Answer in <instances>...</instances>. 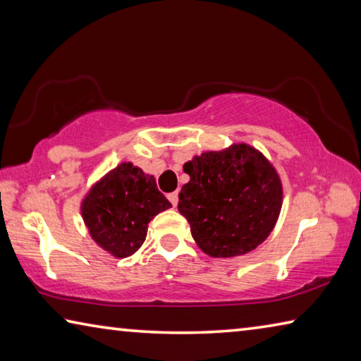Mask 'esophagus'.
<instances>
[{
  "instance_id": "34e87169",
  "label": "esophagus",
  "mask_w": 361,
  "mask_h": 361,
  "mask_svg": "<svg viewBox=\"0 0 361 361\" xmlns=\"http://www.w3.org/2000/svg\"><path fill=\"white\" fill-rule=\"evenodd\" d=\"M167 197H169V200H170V202H172V205L175 207L176 204H178V192H170L169 195H167Z\"/></svg>"
}]
</instances>
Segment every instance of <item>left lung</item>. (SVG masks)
Returning <instances> with one entry per match:
<instances>
[{"label": "left lung", "mask_w": 361, "mask_h": 361, "mask_svg": "<svg viewBox=\"0 0 361 361\" xmlns=\"http://www.w3.org/2000/svg\"><path fill=\"white\" fill-rule=\"evenodd\" d=\"M183 170L189 181L178 194V212L205 255H245L276 228L283 200L282 181L276 167L253 146L234 143L202 152Z\"/></svg>", "instance_id": "1"}]
</instances>
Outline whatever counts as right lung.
<instances>
[{
	"instance_id": "add662e5",
	"label": "right lung",
	"mask_w": 361,
	"mask_h": 361,
	"mask_svg": "<svg viewBox=\"0 0 361 361\" xmlns=\"http://www.w3.org/2000/svg\"><path fill=\"white\" fill-rule=\"evenodd\" d=\"M170 207L154 176L122 162L84 195L81 215L97 245L121 259L143 245L148 223Z\"/></svg>"
}]
</instances>
